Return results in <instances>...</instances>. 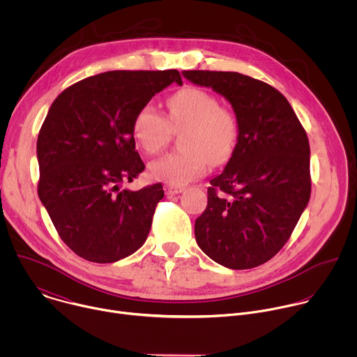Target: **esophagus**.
Instances as JSON below:
<instances>
[{"mask_svg":"<svg viewBox=\"0 0 357 357\" xmlns=\"http://www.w3.org/2000/svg\"><path fill=\"white\" fill-rule=\"evenodd\" d=\"M185 188L183 186H179V185H165L164 186V190L167 193V196H175L178 193H181Z\"/></svg>","mask_w":357,"mask_h":357,"instance_id":"34e87169","label":"esophagus"}]
</instances>
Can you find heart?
Segmentation results:
<instances>
[{"instance_id": "obj_1", "label": "heart", "mask_w": 357, "mask_h": 357, "mask_svg": "<svg viewBox=\"0 0 357 357\" xmlns=\"http://www.w3.org/2000/svg\"><path fill=\"white\" fill-rule=\"evenodd\" d=\"M165 116L152 105L139 107L132 120V135L148 154H155L167 142L171 128L185 127L183 151L162 155L148 167L149 176L167 185H185L205 175L213 162L226 161L237 139L233 113L219 106L206 90L183 87L167 100Z\"/></svg>"}]
</instances>
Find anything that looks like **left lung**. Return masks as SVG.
Instances as JSON below:
<instances>
[{"mask_svg": "<svg viewBox=\"0 0 357 357\" xmlns=\"http://www.w3.org/2000/svg\"><path fill=\"white\" fill-rule=\"evenodd\" d=\"M182 75L229 101L238 132L225 169L211 179L196 243L227 268L261 266L284 247L310 202L307 132L288 100L261 80L237 72Z\"/></svg>", "mask_w": 357, "mask_h": 357, "instance_id": "1", "label": "left lung"}]
</instances>
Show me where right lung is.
<instances>
[{
	"instance_id": "1",
	"label": "right lung",
	"mask_w": 357,
	"mask_h": 357,
	"mask_svg": "<svg viewBox=\"0 0 357 357\" xmlns=\"http://www.w3.org/2000/svg\"><path fill=\"white\" fill-rule=\"evenodd\" d=\"M178 70H112L63 90L40 127L38 195L63 243L93 263H114L146 240L161 183L121 189L145 168L132 135L139 107Z\"/></svg>"
}]
</instances>
